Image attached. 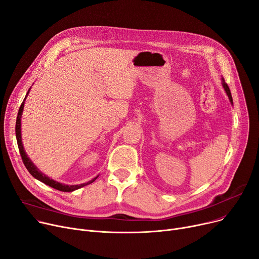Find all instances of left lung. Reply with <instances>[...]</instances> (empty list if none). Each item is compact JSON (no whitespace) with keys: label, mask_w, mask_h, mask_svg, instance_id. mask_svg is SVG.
Returning a JSON list of instances; mask_svg holds the SVG:
<instances>
[{"label":"left lung","mask_w":259,"mask_h":259,"mask_svg":"<svg viewBox=\"0 0 259 259\" xmlns=\"http://www.w3.org/2000/svg\"><path fill=\"white\" fill-rule=\"evenodd\" d=\"M222 85H223V88H224V90H225L226 94L228 95V97H229V100H230V102L233 104V99H232V96H231L230 89H229V87H228V84L225 82V79H224V78H222Z\"/></svg>","instance_id":"left-lung-1"}]
</instances>
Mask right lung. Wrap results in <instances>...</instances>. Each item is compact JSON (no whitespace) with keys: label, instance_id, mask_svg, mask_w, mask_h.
<instances>
[{"label":"right lung","instance_id":"add662e5","mask_svg":"<svg viewBox=\"0 0 259 259\" xmlns=\"http://www.w3.org/2000/svg\"><path fill=\"white\" fill-rule=\"evenodd\" d=\"M30 92V89L28 90V92L26 94V97L24 99V101L22 102L21 106H20V110H19V113H18V117H17V123H15V136H17V141H18V146H19V149H20V154H21V157H22V160H23V163L24 165L26 166L27 170L30 172V175H31L33 178H35L36 180L42 182L44 184L48 185L54 189H57L59 191H64V192H71V191H74L76 189H79L88 184H91L93 183V182L98 178V176L96 178H94L93 180L89 181L88 183H83V184H79V185H66V184H63V183H59V182H56L54 181L53 179H50L49 177L46 176L45 174H42L37 167L33 164V162L29 159V157L27 156L26 151H25V148L23 146V142H22V133H21V118H22V114H23V110H24V103H25V100L28 96Z\"/></svg>","mask_w":259,"mask_h":259}]
</instances>
